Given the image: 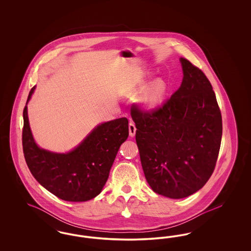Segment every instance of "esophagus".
<instances>
[{
	"label": "esophagus",
	"mask_w": 251,
	"mask_h": 251,
	"mask_svg": "<svg viewBox=\"0 0 251 251\" xmlns=\"http://www.w3.org/2000/svg\"><path fill=\"white\" fill-rule=\"evenodd\" d=\"M135 131H136V128H135V125L134 123L131 121L129 123V133H130V136L133 137L135 135Z\"/></svg>",
	"instance_id": "34e87169"
}]
</instances>
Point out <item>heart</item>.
Wrapping results in <instances>:
<instances>
[{"label": "heart", "instance_id": "b5f03b06", "mask_svg": "<svg viewBox=\"0 0 251 251\" xmlns=\"http://www.w3.org/2000/svg\"><path fill=\"white\" fill-rule=\"evenodd\" d=\"M167 91L166 82L163 79H157L146 89L139 100L146 109L155 110L163 104Z\"/></svg>", "mask_w": 251, "mask_h": 251}]
</instances>
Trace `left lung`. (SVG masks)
<instances>
[{
  "label": "left lung",
  "instance_id": "8db88e82",
  "mask_svg": "<svg viewBox=\"0 0 251 251\" xmlns=\"http://www.w3.org/2000/svg\"><path fill=\"white\" fill-rule=\"evenodd\" d=\"M179 89L155 110L132 104L135 140L144 174L153 191L182 199L212 176L220 150L222 117L204 72L180 57Z\"/></svg>",
  "mask_w": 251,
  "mask_h": 251
}]
</instances>
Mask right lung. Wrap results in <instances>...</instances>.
<instances>
[{
	"label": "right lung",
	"instance_id": "add662e5",
	"mask_svg": "<svg viewBox=\"0 0 251 251\" xmlns=\"http://www.w3.org/2000/svg\"><path fill=\"white\" fill-rule=\"evenodd\" d=\"M34 90L35 86L27 102ZM128 124L126 118L102 123L71 152L53 153L35 143L25 105L23 148L26 164L35 179L61 200L73 202L92 200L106 183L120 145L128 138Z\"/></svg>",
	"mask_w": 251,
	"mask_h": 251
}]
</instances>
